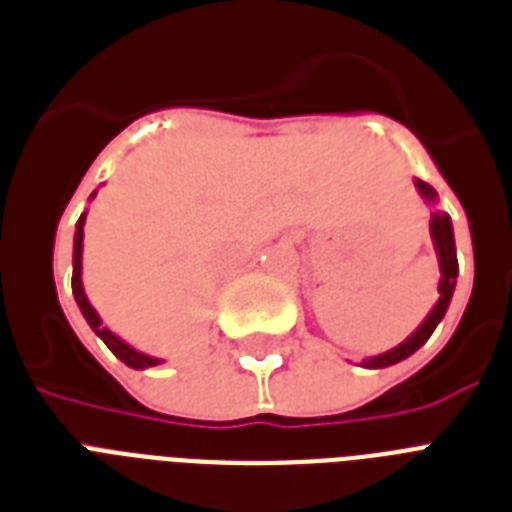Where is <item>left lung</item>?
Returning <instances> with one entry per match:
<instances>
[{
    "label": "left lung",
    "mask_w": 512,
    "mask_h": 512,
    "mask_svg": "<svg viewBox=\"0 0 512 512\" xmlns=\"http://www.w3.org/2000/svg\"><path fill=\"white\" fill-rule=\"evenodd\" d=\"M417 185V191L420 196L428 204H436L438 193L433 191V185H428L425 180H414ZM430 236H433V247H436V255H438V268H441V281H438V303L433 305V311L425 316L420 327L414 329L412 335L406 337L401 345L396 348L385 350L380 356H372V358H364L361 366L366 369H385V366H393L398 361H404L414 353V350H420L428 337L433 335V329L441 324V319L446 316V308L452 303V295H454V287H457V273H460V265H457V249H454V231H452V220L446 212L436 209V212H430Z\"/></svg>",
    "instance_id": "left-lung-1"
}]
</instances>
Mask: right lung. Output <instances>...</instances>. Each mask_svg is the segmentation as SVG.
<instances>
[{
    "label": "right lung",
    "mask_w": 512,
    "mask_h": 512,
    "mask_svg": "<svg viewBox=\"0 0 512 512\" xmlns=\"http://www.w3.org/2000/svg\"><path fill=\"white\" fill-rule=\"evenodd\" d=\"M95 196V193H92ZM90 196V199H92ZM84 220H87V212H82L79 217V223H76V233H74V276H71V289H74V297H76V305H79V311L82 316L87 319V324L92 327V332L100 337V340L106 342L111 353L116 358H122L124 364L132 366V369H148V366H156L162 364V358H154V356H146V353H140L135 350L132 345L122 340V337H116L114 332L108 327H103V321H100L98 311L92 308L87 295H84V287H82V241H84Z\"/></svg>",
    "instance_id": "1"
}]
</instances>
